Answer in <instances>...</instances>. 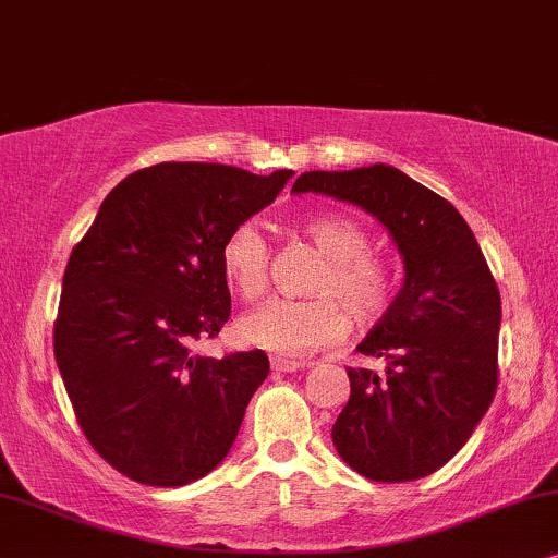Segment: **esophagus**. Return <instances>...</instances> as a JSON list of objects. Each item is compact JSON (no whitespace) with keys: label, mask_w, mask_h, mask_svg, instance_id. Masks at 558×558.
Returning <instances> with one entry per match:
<instances>
[{"label":"esophagus","mask_w":558,"mask_h":558,"mask_svg":"<svg viewBox=\"0 0 558 558\" xmlns=\"http://www.w3.org/2000/svg\"><path fill=\"white\" fill-rule=\"evenodd\" d=\"M308 367V362H295L286 360V356H272V369L275 373H299V369Z\"/></svg>","instance_id":"1"}]
</instances>
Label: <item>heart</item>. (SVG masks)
Here are the masks:
<instances>
[{"instance_id": "heart-1", "label": "heart", "mask_w": 558, "mask_h": 558, "mask_svg": "<svg viewBox=\"0 0 558 558\" xmlns=\"http://www.w3.org/2000/svg\"><path fill=\"white\" fill-rule=\"evenodd\" d=\"M301 234L324 257L311 283L308 301L272 299L242 316L240 337L280 356H306L339 341L354 326L380 322L392 301V275L369 255L373 242L356 221L337 214H314ZM229 288L244 301H257L270 283V247L265 234L242 221L227 234L219 252Z\"/></svg>"}]
</instances>
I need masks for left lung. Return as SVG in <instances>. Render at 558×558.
Returning <instances> with one entry per match:
<instances>
[{
  "instance_id": "left-lung-1",
  "label": "left lung",
  "mask_w": 558,
  "mask_h": 558,
  "mask_svg": "<svg viewBox=\"0 0 558 558\" xmlns=\"http://www.w3.org/2000/svg\"><path fill=\"white\" fill-rule=\"evenodd\" d=\"M308 191L373 214L405 265L396 301L356 347L383 356L385 375L347 369L333 447L367 480H421L464 447L493 403L500 291L462 214L403 170H311L293 183Z\"/></svg>"
}]
</instances>
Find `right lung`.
<instances>
[{
    "label": "right lung",
    "mask_w": 558,
    "mask_h": 558,
    "mask_svg": "<svg viewBox=\"0 0 558 558\" xmlns=\"http://www.w3.org/2000/svg\"><path fill=\"white\" fill-rule=\"evenodd\" d=\"M293 170L160 162L109 191L63 275L53 329L78 426L101 459L150 487L209 474L270 373L263 349L191 354L232 311L219 252Z\"/></svg>",
    "instance_id": "obj_1"
}]
</instances>
